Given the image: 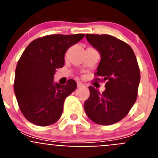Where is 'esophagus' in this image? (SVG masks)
Listing matches in <instances>:
<instances>
[{
  "label": "esophagus",
  "instance_id": "obj_1",
  "mask_svg": "<svg viewBox=\"0 0 158 158\" xmlns=\"http://www.w3.org/2000/svg\"><path fill=\"white\" fill-rule=\"evenodd\" d=\"M77 88H81V87H83V86H85V85H84V84H82L81 82L78 81L77 83Z\"/></svg>",
  "mask_w": 158,
  "mask_h": 158
}]
</instances>
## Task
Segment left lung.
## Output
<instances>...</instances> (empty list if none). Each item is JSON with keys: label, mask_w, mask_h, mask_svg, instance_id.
I'll return each mask as SVG.
<instances>
[{"label": "left lung", "mask_w": 158, "mask_h": 158, "mask_svg": "<svg viewBox=\"0 0 158 158\" xmlns=\"http://www.w3.org/2000/svg\"><path fill=\"white\" fill-rule=\"evenodd\" d=\"M85 37L101 57L95 75L107 82L102 93L89 86L85 111L96 123L114 124L127 115L136 101L140 82L139 64L132 48L122 40L109 35L86 34Z\"/></svg>", "instance_id": "left-lung-1"}]
</instances>
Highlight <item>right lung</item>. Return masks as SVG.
<instances>
[{
  "mask_svg": "<svg viewBox=\"0 0 158 158\" xmlns=\"http://www.w3.org/2000/svg\"><path fill=\"white\" fill-rule=\"evenodd\" d=\"M84 34L51 35L33 40L18 61L14 92L19 107L29 122L50 126L59 119L65 98L77 88L74 80L54 83L56 69L65 64V51Z\"/></svg>",
  "mask_w": 158,
  "mask_h": 158,
  "instance_id": "1",
  "label": "right lung"
}]
</instances>
